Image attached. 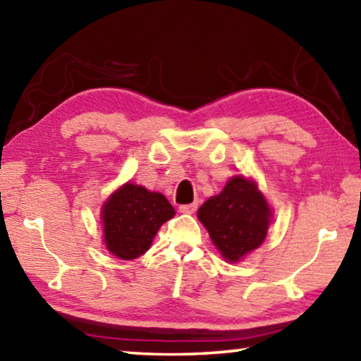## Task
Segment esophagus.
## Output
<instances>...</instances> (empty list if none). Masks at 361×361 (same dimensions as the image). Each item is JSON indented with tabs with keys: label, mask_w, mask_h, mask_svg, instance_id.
<instances>
[{
	"label": "esophagus",
	"mask_w": 361,
	"mask_h": 361,
	"mask_svg": "<svg viewBox=\"0 0 361 361\" xmlns=\"http://www.w3.org/2000/svg\"><path fill=\"white\" fill-rule=\"evenodd\" d=\"M197 208H198V204H197V203L180 204V207H179V212H180V213H184V214H192V213H195V212H197Z\"/></svg>",
	"instance_id": "esophagus-1"
}]
</instances>
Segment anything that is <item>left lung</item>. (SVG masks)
<instances>
[{"label": "left lung", "mask_w": 361, "mask_h": 361, "mask_svg": "<svg viewBox=\"0 0 361 361\" xmlns=\"http://www.w3.org/2000/svg\"><path fill=\"white\" fill-rule=\"evenodd\" d=\"M198 219L227 262H240L263 243L271 212L257 185L238 176L200 207Z\"/></svg>", "instance_id": "left-lung-1"}]
</instances>
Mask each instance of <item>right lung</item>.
Masks as SVG:
<instances>
[{
  "label": "right lung",
  "instance_id": "right-lung-1",
  "mask_svg": "<svg viewBox=\"0 0 361 361\" xmlns=\"http://www.w3.org/2000/svg\"><path fill=\"white\" fill-rule=\"evenodd\" d=\"M174 216V208L158 192L126 184L114 192L103 208L104 242L121 259L145 253L163 223Z\"/></svg>",
  "mask_w": 361,
  "mask_h": 361
}]
</instances>
